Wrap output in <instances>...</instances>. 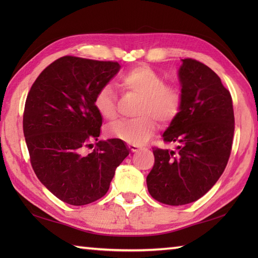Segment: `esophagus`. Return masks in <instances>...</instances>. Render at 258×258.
Masks as SVG:
<instances>
[{"mask_svg":"<svg viewBox=\"0 0 258 258\" xmlns=\"http://www.w3.org/2000/svg\"><path fill=\"white\" fill-rule=\"evenodd\" d=\"M128 149L132 152H138L139 150H141V147L136 144H128Z\"/></svg>","mask_w":258,"mask_h":258,"instance_id":"obj_1","label":"esophagus"}]
</instances>
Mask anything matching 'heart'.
Returning <instances> with one entry per match:
<instances>
[{
    "mask_svg": "<svg viewBox=\"0 0 258 258\" xmlns=\"http://www.w3.org/2000/svg\"><path fill=\"white\" fill-rule=\"evenodd\" d=\"M116 84L123 92L136 93L141 96L136 119H118L109 124L106 133L130 144H141L154 132L157 120L168 124L177 117L183 104V93L175 84L165 83L163 76L147 65H139L120 74ZM97 113L105 119H113L117 114L116 94L109 84L97 89L93 98Z\"/></svg>",
    "mask_w": 258,
    "mask_h": 258,
    "instance_id": "1",
    "label": "heart"
}]
</instances>
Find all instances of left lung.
Returning a JSON list of instances; mask_svg holds the SVG:
<instances>
[{
	"instance_id": "1",
	"label": "left lung",
	"mask_w": 258,
	"mask_h": 258,
	"mask_svg": "<svg viewBox=\"0 0 258 258\" xmlns=\"http://www.w3.org/2000/svg\"><path fill=\"white\" fill-rule=\"evenodd\" d=\"M182 61V108L163 134L176 150L153 147L146 178L153 199L172 206L195 202L213 187L227 165L235 130L232 96L220 76L196 59Z\"/></svg>"
}]
</instances>
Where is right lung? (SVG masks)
<instances>
[{
  "mask_svg": "<svg viewBox=\"0 0 258 258\" xmlns=\"http://www.w3.org/2000/svg\"><path fill=\"white\" fill-rule=\"evenodd\" d=\"M119 68L114 61L59 57L43 70L27 94L23 132L31 165L41 183L70 205H86L105 195L115 169L130 154L122 140L98 141L102 116L93 104L98 87ZM86 148L92 151L86 153Z\"/></svg>",
  "mask_w": 258,
  "mask_h": 258,
  "instance_id": "obj_1",
  "label": "right lung"
}]
</instances>
